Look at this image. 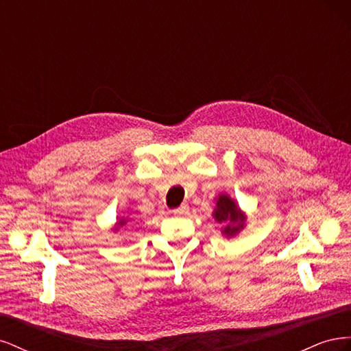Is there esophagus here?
Here are the masks:
<instances>
[{"label":"esophagus","mask_w":351,"mask_h":351,"mask_svg":"<svg viewBox=\"0 0 351 351\" xmlns=\"http://www.w3.org/2000/svg\"><path fill=\"white\" fill-rule=\"evenodd\" d=\"M176 215H186L187 212H189V206L187 205H182V206H178L177 209H174L173 210Z\"/></svg>","instance_id":"esophagus-1"}]
</instances>
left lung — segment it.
<instances>
[{"instance_id": "left-lung-1", "label": "left lung", "mask_w": 351, "mask_h": 351, "mask_svg": "<svg viewBox=\"0 0 351 351\" xmlns=\"http://www.w3.org/2000/svg\"><path fill=\"white\" fill-rule=\"evenodd\" d=\"M212 217L222 226L221 232L227 239L237 236L247 222L246 212H243L237 202L227 193H219L218 197H215V208Z\"/></svg>"}]
</instances>
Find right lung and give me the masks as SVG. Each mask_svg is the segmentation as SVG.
<instances>
[{"label": "right lung", "instance_id": "obj_1", "mask_svg": "<svg viewBox=\"0 0 351 351\" xmlns=\"http://www.w3.org/2000/svg\"><path fill=\"white\" fill-rule=\"evenodd\" d=\"M130 221H132V218H129V217H119V218H117L115 224H114V227H112L111 230H112L114 232L120 231V228L125 227V226H127V222H130Z\"/></svg>", "mask_w": 351, "mask_h": 351}]
</instances>
